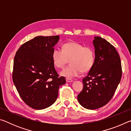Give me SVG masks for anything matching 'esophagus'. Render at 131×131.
I'll list each match as a JSON object with an SVG mask.
<instances>
[{
    "label": "esophagus",
    "mask_w": 131,
    "mask_h": 131,
    "mask_svg": "<svg viewBox=\"0 0 131 131\" xmlns=\"http://www.w3.org/2000/svg\"><path fill=\"white\" fill-rule=\"evenodd\" d=\"M66 81L67 82V83H72V82L73 81V80H72V79H66Z\"/></svg>",
    "instance_id": "1"
}]
</instances>
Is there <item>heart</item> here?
Listing matches in <instances>:
<instances>
[{
    "mask_svg": "<svg viewBox=\"0 0 131 131\" xmlns=\"http://www.w3.org/2000/svg\"><path fill=\"white\" fill-rule=\"evenodd\" d=\"M53 63L58 68H63L68 61L70 65L61 72L62 76L72 79L79 76L81 72L86 73L92 68L95 61V52L90 46L84 47L77 42H68L62 46V50L55 48L52 52Z\"/></svg>",
    "mask_w": 131,
    "mask_h": 131,
    "instance_id": "obj_1",
    "label": "heart"
}]
</instances>
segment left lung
<instances>
[{"mask_svg": "<svg viewBox=\"0 0 131 131\" xmlns=\"http://www.w3.org/2000/svg\"><path fill=\"white\" fill-rule=\"evenodd\" d=\"M95 61L83 79V89L77 100L83 107L95 110L106 105L112 98L121 81V59L116 48L105 39L94 37Z\"/></svg>", "mask_w": 131, "mask_h": 131, "instance_id": "1", "label": "left lung"}]
</instances>
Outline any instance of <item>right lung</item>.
Returning <instances> with one entry per match:
<instances>
[{
    "label": "right lung",
    "mask_w": 131,
    "mask_h": 131,
    "mask_svg": "<svg viewBox=\"0 0 131 131\" xmlns=\"http://www.w3.org/2000/svg\"><path fill=\"white\" fill-rule=\"evenodd\" d=\"M59 39V36L35 37L15 54L13 83L24 102L34 109L51 106L58 96L59 86L66 83L65 77H58L51 57Z\"/></svg>",
    "instance_id": "right-lung-1"
}]
</instances>
